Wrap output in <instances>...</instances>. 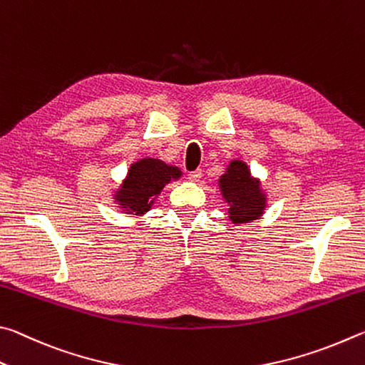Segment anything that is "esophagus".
<instances>
[{
	"mask_svg": "<svg viewBox=\"0 0 365 365\" xmlns=\"http://www.w3.org/2000/svg\"><path fill=\"white\" fill-rule=\"evenodd\" d=\"M202 178V170H195V171H190L187 175V179L190 182H199Z\"/></svg>",
	"mask_w": 365,
	"mask_h": 365,
	"instance_id": "1",
	"label": "esophagus"
}]
</instances>
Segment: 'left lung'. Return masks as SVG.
<instances>
[{"label": "left lung", "instance_id": "obj_1", "mask_svg": "<svg viewBox=\"0 0 365 365\" xmlns=\"http://www.w3.org/2000/svg\"><path fill=\"white\" fill-rule=\"evenodd\" d=\"M218 187L221 200L227 203V218L235 226L259 220L269 205L267 189L242 158H232L226 165Z\"/></svg>", "mask_w": 365, "mask_h": 365}]
</instances>
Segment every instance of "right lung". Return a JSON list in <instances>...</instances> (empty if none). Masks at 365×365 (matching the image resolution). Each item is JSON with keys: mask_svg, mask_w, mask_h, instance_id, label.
Here are the masks:
<instances>
[{"mask_svg": "<svg viewBox=\"0 0 365 365\" xmlns=\"http://www.w3.org/2000/svg\"><path fill=\"white\" fill-rule=\"evenodd\" d=\"M182 171L176 165L165 163L155 157H143L133 162L126 176L112 190V203L128 216L149 213L163 187L181 179Z\"/></svg>", "mask_w": 365, "mask_h": 365, "instance_id": "right-lung-1", "label": "right lung"}]
</instances>
